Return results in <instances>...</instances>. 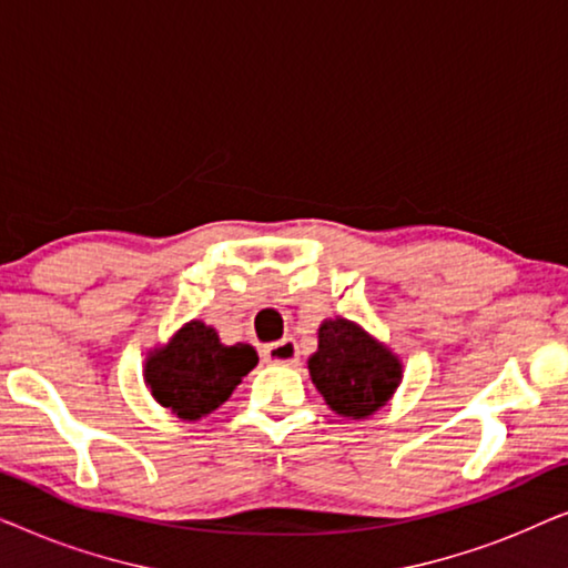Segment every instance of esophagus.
<instances>
[{
  "label": "esophagus",
  "instance_id": "34e87169",
  "mask_svg": "<svg viewBox=\"0 0 568 568\" xmlns=\"http://www.w3.org/2000/svg\"><path fill=\"white\" fill-rule=\"evenodd\" d=\"M263 359L274 364H297L300 362V348L294 344V338H282L276 344L263 346Z\"/></svg>",
  "mask_w": 568,
  "mask_h": 568
}]
</instances>
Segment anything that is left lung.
Listing matches in <instances>:
<instances>
[{"label":"left lung","mask_w":568,"mask_h":568,"mask_svg":"<svg viewBox=\"0 0 568 568\" xmlns=\"http://www.w3.org/2000/svg\"><path fill=\"white\" fill-rule=\"evenodd\" d=\"M307 364L315 387L341 416H372L400 383V362L344 317L321 325Z\"/></svg>","instance_id":"obj_1"}]
</instances>
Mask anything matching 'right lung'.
<instances>
[{
    "instance_id": "obj_1",
    "label": "right lung",
    "mask_w": 568,
    "mask_h": 568,
    "mask_svg": "<svg viewBox=\"0 0 568 568\" xmlns=\"http://www.w3.org/2000/svg\"><path fill=\"white\" fill-rule=\"evenodd\" d=\"M255 364L253 346H224L214 328L193 321L175 333L168 348L150 356L144 377L162 406L178 418L196 422L220 408Z\"/></svg>"
}]
</instances>
